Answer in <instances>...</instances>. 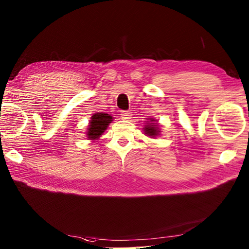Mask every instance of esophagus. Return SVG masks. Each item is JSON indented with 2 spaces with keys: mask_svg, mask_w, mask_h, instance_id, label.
Segmentation results:
<instances>
[{
  "mask_svg": "<svg viewBox=\"0 0 249 249\" xmlns=\"http://www.w3.org/2000/svg\"><path fill=\"white\" fill-rule=\"evenodd\" d=\"M121 115H122V119H124V120H128V119H130V116H131V112L130 111H121Z\"/></svg>",
  "mask_w": 249,
  "mask_h": 249,
  "instance_id": "obj_1",
  "label": "esophagus"
}]
</instances>
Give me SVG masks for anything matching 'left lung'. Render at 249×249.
I'll list each match as a JSON object with an SVG mask.
<instances>
[{
    "label": "left lung",
    "mask_w": 249,
    "mask_h": 249,
    "mask_svg": "<svg viewBox=\"0 0 249 249\" xmlns=\"http://www.w3.org/2000/svg\"><path fill=\"white\" fill-rule=\"evenodd\" d=\"M144 129H145V134H147L149 136H152V137H155L158 134V130H157L156 125L150 124V125H147Z\"/></svg>",
    "instance_id": "1"
}]
</instances>
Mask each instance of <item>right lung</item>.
<instances>
[{"mask_svg": "<svg viewBox=\"0 0 249 249\" xmlns=\"http://www.w3.org/2000/svg\"><path fill=\"white\" fill-rule=\"evenodd\" d=\"M112 121V116L107 113H95L92 116L88 128V137L89 139H97L100 135H103L109 123Z\"/></svg>", "mask_w": 249, "mask_h": 249, "instance_id": "add662e5", "label": "right lung"}]
</instances>
